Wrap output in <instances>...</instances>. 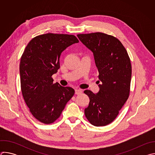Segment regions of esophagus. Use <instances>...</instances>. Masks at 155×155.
I'll use <instances>...</instances> for the list:
<instances>
[{"instance_id": "34e87169", "label": "esophagus", "mask_w": 155, "mask_h": 155, "mask_svg": "<svg viewBox=\"0 0 155 155\" xmlns=\"http://www.w3.org/2000/svg\"><path fill=\"white\" fill-rule=\"evenodd\" d=\"M82 92H83V91L80 89H75V93L76 94H80L82 93Z\"/></svg>"}]
</instances>
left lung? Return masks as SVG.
<instances>
[{
	"label": "left lung",
	"mask_w": 155,
	"mask_h": 155,
	"mask_svg": "<svg viewBox=\"0 0 155 155\" xmlns=\"http://www.w3.org/2000/svg\"><path fill=\"white\" fill-rule=\"evenodd\" d=\"M77 37L93 51L101 81L96 94L90 90L84 91L90 97L84 115L91 124L106 126L115 120L129 96L130 60L121 42L112 35L94 32Z\"/></svg>",
	"instance_id": "1"
}]
</instances>
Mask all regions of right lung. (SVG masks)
I'll return each instance as SVG.
<instances>
[{"mask_svg":"<svg viewBox=\"0 0 155 155\" xmlns=\"http://www.w3.org/2000/svg\"><path fill=\"white\" fill-rule=\"evenodd\" d=\"M79 40L74 35L48 33L34 37L21 56L19 72L24 100L34 117L48 124L61 115L75 90L53 83L61 53Z\"/></svg>","mask_w":155,"mask_h":155,"instance_id":"add662e5","label":"right lung"}]
</instances>
